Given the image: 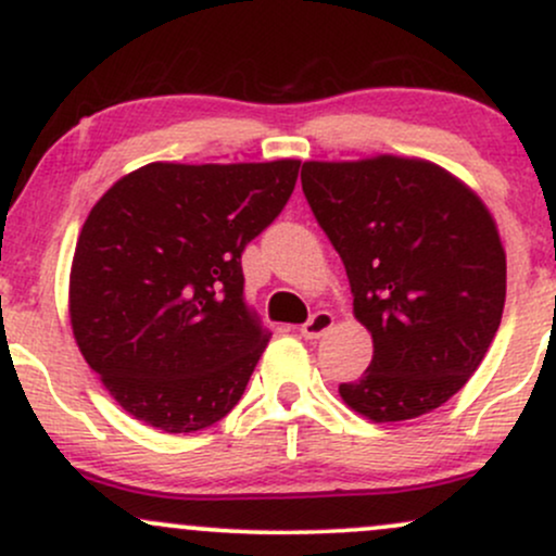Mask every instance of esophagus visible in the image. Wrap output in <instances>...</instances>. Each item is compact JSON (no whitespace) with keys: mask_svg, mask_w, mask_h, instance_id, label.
<instances>
[{"mask_svg":"<svg viewBox=\"0 0 556 556\" xmlns=\"http://www.w3.org/2000/svg\"><path fill=\"white\" fill-rule=\"evenodd\" d=\"M331 327H334V316H331L329 311H316V314L300 327V334H303L305 340H318V337L327 334Z\"/></svg>","mask_w":556,"mask_h":556,"instance_id":"obj_1","label":"esophagus"}]
</instances>
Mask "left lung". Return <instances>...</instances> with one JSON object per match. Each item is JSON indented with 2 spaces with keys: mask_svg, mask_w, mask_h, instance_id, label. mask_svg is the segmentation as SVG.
<instances>
[{
  "mask_svg": "<svg viewBox=\"0 0 556 556\" xmlns=\"http://www.w3.org/2000/svg\"><path fill=\"white\" fill-rule=\"evenodd\" d=\"M300 180L374 340L368 371L340 384L344 405L374 424L437 410L468 384L502 321L507 256L486 203L410 156L305 162Z\"/></svg>",
  "mask_w": 556,
  "mask_h": 556,
  "instance_id": "left-lung-1",
  "label": "left lung"
}]
</instances>
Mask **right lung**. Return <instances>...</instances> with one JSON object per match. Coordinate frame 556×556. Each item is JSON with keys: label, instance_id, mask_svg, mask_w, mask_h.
<instances>
[{"label": "right lung", "instance_id": "add662e5", "mask_svg": "<svg viewBox=\"0 0 556 556\" xmlns=\"http://www.w3.org/2000/svg\"><path fill=\"white\" fill-rule=\"evenodd\" d=\"M298 167L151 162L96 201L70 269V324L132 418L190 433L238 405L269 344L242 300L240 256L285 208Z\"/></svg>", "mask_w": 556, "mask_h": 556}]
</instances>
